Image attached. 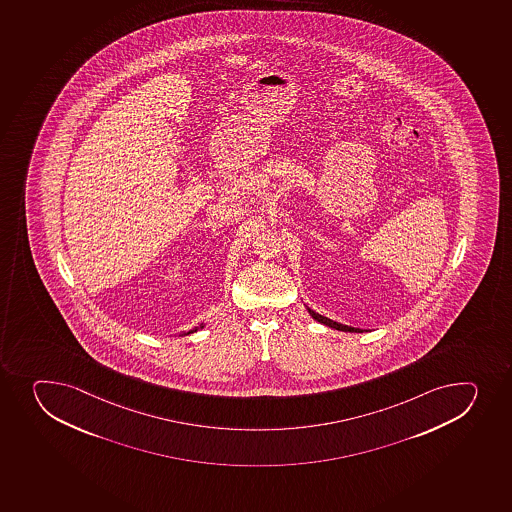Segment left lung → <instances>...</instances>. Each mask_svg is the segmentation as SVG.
<instances>
[{"label":"left lung","mask_w":512,"mask_h":512,"mask_svg":"<svg viewBox=\"0 0 512 512\" xmlns=\"http://www.w3.org/2000/svg\"><path fill=\"white\" fill-rule=\"evenodd\" d=\"M309 314L312 315L317 322H320V324L327 325V327H332V329L335 330H344V332H364L362 329H355V327H349V325L339 324V322L327 319V317L317 314L314 310L309 309Z\"/></svg>","instance_id":"left-lung-1"}]
</instances>
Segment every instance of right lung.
<instances>
[{"label": "right lung", "instance_id": "right-lung-1", "mask_svg": "<svg viewBox=\"0 0 512 512\" xmlns=\"http://www.w3.org/2000/svg\"><path fill=\"white\" fill-rule=\"evenodd\" d=\"M203 327V324L200 325V327H195V329H192V330H188V332H185V334H182V335H188V334H193V332H197L198 329H202Z\"/></svg>", "mask_w": 512, "mask_h": 512}]
</instances>
